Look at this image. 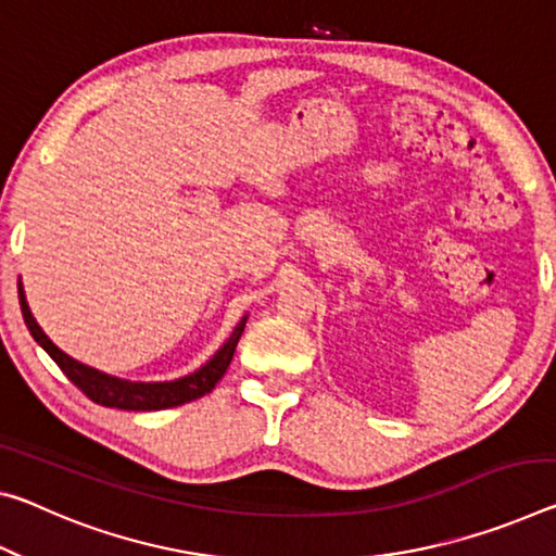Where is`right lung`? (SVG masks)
Masks as SVG:
<instances>
[{
    "label": "right lung",
    "instance_id": "1",
    "mask_svg": "<svg viewBox=\"0 0 556 556\" xmlns=\"http://www.w3.org/2000/svg\"><path fill=\"white\" fill-rule=\"evenodd\" d=\"M20 304H22L26 329L31 331L34 341H37L39 346L56 361V366L64 371L68 381H72L76 389L86 395V399H91L99 405H105V408H118V410H165V408H175V405L195 401L200 395L213 391L215 383L225 376L227 366H230L237 341H240L247 324V316H244V319L235 326L232 337L225 341V346L219 349L205 366L198 368L195 374L178 378V381H167V383H130V381H121V378H113L109 374L96 371L91 366L78 364V361H74L72 356H66L64 351L56 349L54 343L49 341L47 333L41 331V326L34 321L29 304H26L24 299L22 281H20Z\"/></svg>",
    "mask_w": 556,
    "mask_h": 556
}]
</instances>
